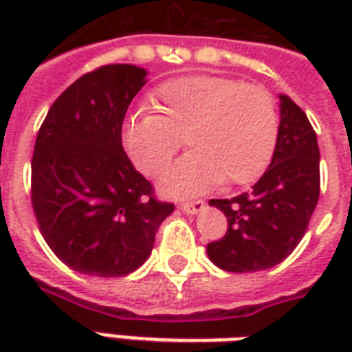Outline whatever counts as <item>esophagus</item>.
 I'll return each instance as SVG.
<instances>
[{
	"mask_svg": "<svg viewBox=\"0 0 352 352\" xmlns=\"http://www.w3.org/2000/svg\"><path fill=\"white\" fill-rule=\"evenodd\" d=\"M181 209H183L186 214H198L206 209V204H204L201 199H198V201H190V204L186 201V204H181Z\"/></svg>",
	"mask_w": 352,
	"mask_h": 352,
	"instance_id": "34e87169",
	"label": "esophagus"
}]
</instances>
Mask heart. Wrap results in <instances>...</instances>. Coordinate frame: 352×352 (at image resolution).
Instances as JSON below:
<instances>
[{
  "instance_id": "b5f03b06",
  "label": "heart",
  "mask_w": 352,
  "mask_h": 352,
  "mask_svg": "<svg viewBox=\"0 0 352 352\" xmlns=\"http://www.w3.org/2000/svg\"><path fill=\"white\" fill-rule=\"evenodd\" d=\"M158 115L126 118L122 145L145 175H158L183 145L194 148L160 179L166 196L183 198L224 181H256L275 153L279 118L264 88L217 75H186L164 82L151 96Z\"/></svg>"
}]
</instances>
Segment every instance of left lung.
Listing matches in <instances>:
<instances>
[{"mask_svg":"<svg viewBox=\"0 0 352 352\" xmlns=\"http://www.w3.org/2000/svg\"><path fill=\"white\" fill-rule=\"evenodd\" d=\"M279 135L272 164L251 192L211 199L228 219L226 236L207 245L224 272L251 273L280 264L302 241L320 192V153L309 118L279 94Z\"/></svg>","mask_w":352,"mask_h":352,"instance_id":"8db88e82","label":"left lung"}]
</instances>
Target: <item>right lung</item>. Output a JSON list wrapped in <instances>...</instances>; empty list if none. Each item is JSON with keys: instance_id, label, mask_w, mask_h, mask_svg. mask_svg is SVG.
I'll use <instances>...</instances> for the list:
<instances>
[{"instance_id": "obj_1", "label": "right lung", "mask_w": 352, "mask_h": 352, "mask_svg": "<svg viewBox=\"0 0 352 352\" xmlns=\"http://www.w3.org/2000/svg\"><path fill=\"white\" fill-rule=\"evenodd\" d=\"M146 75L133 64L82 75L52 103L35 139L34 213L52 252L85 275L135 272L173 213L122 146L124 116Z\"/></svg>"}]
</instances>
